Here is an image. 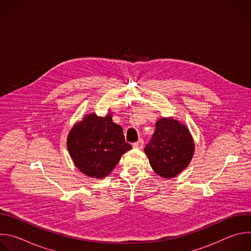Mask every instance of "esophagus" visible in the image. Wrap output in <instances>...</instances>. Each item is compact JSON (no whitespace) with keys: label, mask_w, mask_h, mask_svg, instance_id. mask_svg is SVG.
<instances>
[{"label":"esophagus","mask_w":251,"mask_h":251,"mask_svg":"<svg viewBox=\"0 0 251 251\" xmlns=\"http://www.w3.org/2000/svg\"><path fill=\"white\" fill-rule=\"evenodd\" d=\"M133 148H136V149H142L143 146H144V140L143 139H139L137 142L133 143Z\"/></svg>","instance_id":"34e87169"}]
</instances>
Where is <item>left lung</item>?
Returning a JSON list of instances; mask_svg holds the SVG:
<instances>
[{"label": "left lung", "mask_w": 251, "mask_h": 251, "mask_svg": "<svg viewBox=\"0 0 251 251\" xmlns=\"http://www.w3.org/2000/svg\"><path fill=\"white\" fill-rule=\"evenodd\" d=\"M195 144L188 128L173 118H161L144 152L153 170L169 178L180 174L190 164Z\"/></svg>", "instance_id": "1"}]
</instances>
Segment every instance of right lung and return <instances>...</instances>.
Listing matches in <instances>:
<instances>
[{
    "mask_svg": "<svg viewBox=\"0 0 251 251\" xmlns=\"http://www.w3.org/2000/svg\"><path fill=\"white\" fill-rule=\"evenodd\" d=\"M123 129L105 117L90 114L75 125L67 137V149L75 166L88 176L102 178L118 164L121 156L131 149Z\"/></svg>",
    "mask_w": 251,
    "mask_h": 251,
    "instance_id": "right-lung-1",
    "label": "right lung"
}]
</instances>
